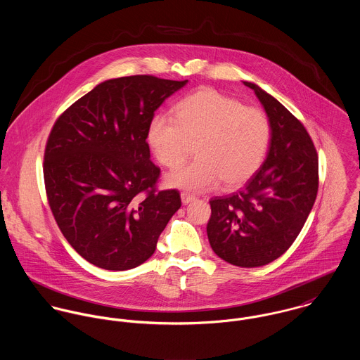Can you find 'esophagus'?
Masks as SVG:
<instances>
[{
  "label": "esophagus",
  "mask_w": 360,
  "mask_h": 360,
  "mask_svg": "<svg viewBox=\"0 0 360 360\" xmlns=\"http://www.w3.org/2000/svg\"><path fill=\"white\" fill-rule=\"evenodd\" d=\"M193 201H195V197H194V195H191V194H188V193H181V202H183L184 205H187V204H190V202H193Z\"/></svg>",
  "instance_id": "obj_1"
}]
</instances>
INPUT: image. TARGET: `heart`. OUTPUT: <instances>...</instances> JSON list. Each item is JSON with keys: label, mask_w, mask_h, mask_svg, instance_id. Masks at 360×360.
<instances>
[{"label": "heart", "mask_w": 360, "mask_h": 360, "mask_svg": "<svg viewBox=\"0 0 360 360\" xmlns=\"http://www.w3.org/2000/svg\"><path fill=\"white\" fill-rule=\"evenodd\" d=\"M173 119L155 116L147 140L158 162L180 166L195 143L197 159L167 174L172 187L205 191L220 181L241 187L259 170L267 154L271 126L266 113L204 87L173 108Z\"/></svg>", "instance_id": "obj_1"}]
</instances>
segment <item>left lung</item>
<instances>
[{
	"label": "left lung",
	"mask_w": 360,
	"mask_h": 360,
	"mask_svg": "<svg viewBox=\"0 0 360 360\" xmlns=\"http://www.w3.org/2000/svg\"><path fill=\"white\" fill-rule=\"evenodd\" d=\"M271 126L263 165L247 186L209 201V244L223 260L259 267L281 257L301 233L319 188V160L304 124L259 86L244 82Z\"/></svg>",
	"instance_id": "left-lung-1"
}]
</instances>
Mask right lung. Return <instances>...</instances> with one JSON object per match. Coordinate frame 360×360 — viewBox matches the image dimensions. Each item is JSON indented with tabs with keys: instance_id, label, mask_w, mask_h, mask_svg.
Listing matches in <instances>:
<instances>
[{
	"instance_id": "1",
	"label": "right lung",
	"mask_w": 360,
	"mask_h": 360,
	"mask_svg": "<svg viewBox=\"0 0 360 360\" xmlns=\"http://www.w3.org/2000/svg\"><path fill=\"white\" fill-rule=\"evenodd\" d=\"M187 82L110 79L55 122L43 166L49 204L63 237L94 266L144 263L181 206L177 190L155 188L160 169L150 159L147 134L155 110Z\"/></svg>"
}]
</instances>
